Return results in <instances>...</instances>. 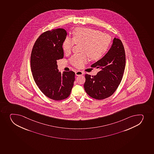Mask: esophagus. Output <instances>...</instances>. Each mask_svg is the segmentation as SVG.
I'll return each instance as SVG.
<instances>
[{
	"mask_svg": "<svg viewBox=\"0 0 154 154\" xmlns=\"http://www.w3.org/2000/svg\"><path fill=\"white\" fill-rule=\"evenodd\" d=\"M83 74H84V73H83L82 71H79V70L75 72V74H76V76H80V75H82Z\"/></svg>",
	"mask_w": 154,
	"mask_h": 154,
	"instance_id": "34e87169",
	"label": "esophagus"
}]
</instances>
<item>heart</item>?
<instances>
[{
	"label": "heart",
	"instance_id": "obj_1",
	"mask_svg": "<svg viewBox=\"0 0 154 154\" xmlns=\"http://www.w3.org/2000/svg\"><path fill=\"white\" fill-rule=\"evenodd\" d=\"M111 37L107 34L88 28H77L73 32V38L67 37L63 43V49L66 54L71 52L75 44H81V52L72 57L70 61L72 65L81 68L88 61L100 59L108 51L111 44Z\"/></svg>",
	"mask_w": 154,
	"mask_h": 154
}]
</instances>
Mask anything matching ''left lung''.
<instances>
[{
  "mask_svg": "<svg viewBox=\"0 0 154 154\" xmlns=\"http://www.w3.org/2000/svg\"><path fill=\"white\" fill-rule=\"evenodd\" d=\"M125 66V54L122 41L114 38L105 56L91 67L100 69L95 76L85 75L84 89L94 99L101 100L111 96L122 81Z\"/></svg>",
  "mask_w": 154,
  "mask_h": 154,
  "instance_id": "8db88e82",
  "label": "left lung"
}]
</instances>
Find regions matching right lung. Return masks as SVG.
I'll use <instances>...</instances> for the list:
<instances>
[{
    "label": "right lung",
    "instance_id": "add662e5",
    "mask_svg": "<svg viewBox=\"0 0 154 154\" xmlns=\"http://www.w3.org/2000/svg\"><path fill=\"white\" fill-rule=\"evenodd\" d=\"M67 35L63 29L44 32L35 42L31 54V70L34 80L41 91L54 100L67 98L75 81L74 72L61 73L57 62L64 57L62 45Z\"/></svg>",
    "mask_w": 154,
    "mask_h": 154
}]
</instances>
